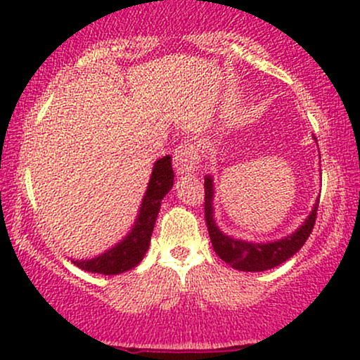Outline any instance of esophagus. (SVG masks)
<instances>
[{
	"mask_svg": "<svg viewBox=\"0 0 360 360\" xmlns=\"http://www.w3.org/2000/svg\"><path fill=\"white\" fill-rule=\"evenodd\" d=\"M200 148H198L196 143H193L191 140H184V142H181L179 146L176 147L172 164H174L177 174H193V172L200 167Z\"/></svg>",
	"mask_w": 360,
	"mask_h": 360,
	"instance_id": "obj_1",
	"label": "esophagus"
}]
</instances>
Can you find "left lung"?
<instances>
[{"instance_id": "left-lung-1", "label": "left lung", "mask_w": 360, "mask_h": 360, "mask_svg": "<svg viewBox=\"0 0 360 360\" xmlns=\"http://www.w3.org/2000/svg\"><path fill=\"white\" fill-rule=\"evenodd\" d=\"M212 198L213 184L212 177L208 176L205 177V220L206 226H208L210 238H212V245L221 260H225L226 264H230L235 269L245 272L272 269V267L283 264L284 260L292 257L304 245V242L308 240L309 233L313 232V226H315L316 221L318 203H320V201H316V205L313 206V212L309 213L307 221L291 237L271 243H250L245 240H235V238L229 237V235H223L217 229L213 220Z\"/></svg>"}]
</instances>
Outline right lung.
<instances>
[{
    "label": "right lung",
    "mask_w": 360,
    "mask_h": 360,
    "mask_svg": "<svg viewBox=\"0 0 360 360\" xmlns=\"http://www.w3.org/2000/svg\"><path fill=\"white\" fill-rule=\"evenodd\" d=\"M172 181H174V171L171 166V157L166 155L155 162L150 181H148L147 193L143 196L142 206H140L137 223L131 229L130 235L103 255H98L91 260H72V262L82 271L105 276L122 274V272L137 266L148 249L152 230H154L157 214L160 210V201L171 191Z\"/></svg>",
    "instance_id": "1"
}]
</instances>
